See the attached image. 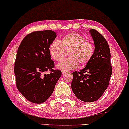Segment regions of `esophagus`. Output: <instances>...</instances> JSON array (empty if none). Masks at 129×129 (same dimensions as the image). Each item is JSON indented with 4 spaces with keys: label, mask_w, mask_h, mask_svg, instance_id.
Instances as JSON below:
<instances>
[{
    "label": "esophagus",
    "mask_w": 129,
    "mask_h": 129,
    "mask_svg": "<svg viewBox=\"0 0 129 129\" xmlns=\"http://www.w3.org/2000/svg\"><path fill=\"white\" fill-rule=\"evenodd\" d=\"M66 73H67V71H64V70H62V71H61V73H62V75H64L65 74H66Z\"/></svg>",
    "instance_id": "1"
}]
</instances>
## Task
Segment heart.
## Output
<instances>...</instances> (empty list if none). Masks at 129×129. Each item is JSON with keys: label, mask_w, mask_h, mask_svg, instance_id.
<instances>
[{"label": "heart", "mask_w": 129, "mask_h": 129, "mask_svg": "<svg viewBox=\"0 0 129 129\" xmlns=\"http://www.w3.org/2000/svg\"><path fill=\"white\" fill-rule=\"evenodd\" d=\"M66 52L69 58L57 65L62 70H70L76 69L79 63L83 66L92 57L94 47L91 42L86 41L82 35L76 32L70 33L61 39L53 41L49 46V53L50 57L56 61L64 59Z\"/></svg>", "instance_id": "heart-1"}]
</instances>
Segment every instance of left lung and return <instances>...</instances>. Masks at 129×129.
Instances as JSON below:
<instances>
[{
  "instance_id": "8db88e82",
  "label": "left lung",
  "mask_w": 129,
  "mask_h": 129,
  "mask_svg": "<svg viewBox=\"0 0 129 129\" xmlns=\"http://www.w3.org/2000/svg\"><path fill=\"white\" fill-rule=\"evenodd\" d=\"M95 46L93 56L84 68L73 72L72 91L79 99L85 102L96 101L108 87L112 75L110 52L108 43L94 29L89 30Z\"/></svg>"
}]
</instances>
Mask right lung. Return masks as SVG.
<instances>
[{
    "instance_id": "right-lung-1",
    "label": "right lung",
    "mask_w": 129,
    "mask_h": 129,
    "mask_svg": "<svg viewBox=\"0 0 129 129\" xmlns=\"http://www.w3.org/2000/svg\"><path fill=\"white\" fill-rule=\"evenodd\" d=\"M56 36L52 30L34 31L24 37L17 49L14 68L16 86L31 103L46 101L61 75L60 70L53 69L54 63L49 53ZM48 70L50 74H44Z\"/></svg>"
}]
</instances>
